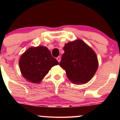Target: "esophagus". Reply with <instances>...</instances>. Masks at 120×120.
I'll use <instances>...</instances> for the list:
<instances>
[{"label":"esophagus","mask_w":120,"mask_h":120,"mask_svg":"<svg viewBox=\"0 0 120 120\" xmlns=\"http://www.w3.org/2000/svg\"><path fill=\"white\" fill-rule=\"evenodd\" d=\"M56 59H57V60L58 61L59 63H60V61H61V57H60V56H58V57L56 58Z\"/></svg>","instance_id":"obj_1"}]
</instances>
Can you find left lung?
Wrapping results in <instances>:
<instances>
[{"label": "left lung", "mask_w": 120, "mask_h": 120, "mask_svg": "<svg viewBox=\"0 0 120 120\" xmlns=\"http://www.w3.org/2000/svg\"><path fill=\"white\" fill-rule=\"evenodd\" d=\"M60 62L72 83L84 84L93 78L98 68L96 53L81 39L65 44Z\"/></svg>", "instance_id": "8db88e82"}]
</instances>
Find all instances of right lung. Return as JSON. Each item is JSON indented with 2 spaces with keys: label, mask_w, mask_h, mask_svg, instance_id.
<instances>
[{
  "label": "right lung",
  "mask_w": 120,
  "mask_h": 120,
  "mask_svg": "<svg viewBox=\"0 0 120 120\" xmlns=\"http://www.w3.org/2000/svg\"><path fill=\"white\" fill-rule=\"evenodd\" d=\"M59 62L51 55L46 47H31L22 55L19 61L20 69L27 81L39 83L52 67Z\"/></svg>",
  "instance_id": "add662e5"
}]
</instances>
